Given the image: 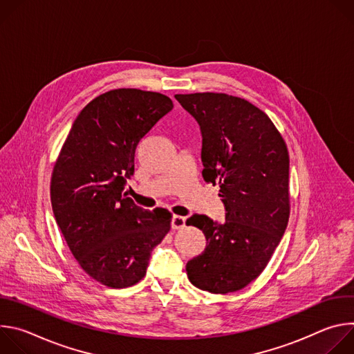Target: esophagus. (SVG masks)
Instances as JSON below:
<instances>
[{"mask_svg": "<svg viewBox=\"0 0 354 354\" xmlns=\"http://www.w3.org/2000/svg\"><path fill=\"white\" fill-rule=\"evenodd\" d=\"M186 224V218L182 217V216H178V214H174L172 216V220H171V227L172 230H180L183 228Z\"/></svg>", "mask_w": 354, "mask_h": 354, "instance_id": "34e87169", "label": "esophagus"}]
</instances>
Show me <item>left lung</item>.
<instances>
[{"mask_svg":"<svg viewBox=\"0 0 354 354\" xmlns=\"http://www.w3.org/2000/svg\"><path fill=\"white\" fill-rule=\"evenodd\" d=\"M201 130L203 179L218 185L225 221L194 214L186 225L207 245L186 265L190 283L213 294L238 291L268 266L290 217L288 149L269 116L248 100L221 93H176Z\"/></svg>","mask_w":354,"mask_h":354,"instance_id":"1","label":"left lung"}]
</instances>
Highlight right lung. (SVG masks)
I'll return each instance as SVG.
<instances>
[{
	"label": "right lung",
	"instance_id": "1",
	"mask_svg": "<svg viewBox=\"0 0 354 354\" xmlns=\"http://www.w3.org/2000/svg\"><path fill=\"white\" fill-rule=\"evenodd\" d=\"M172 108L160 92L100 93L80 112L56 160L50 180L56 221L80 268L106 287L138 283L171 230L168 210L137 207L123 190L140 140Z\"/></svg>",
	"mask_w": 354,
	"mask_h": 354
}]
</instances>
